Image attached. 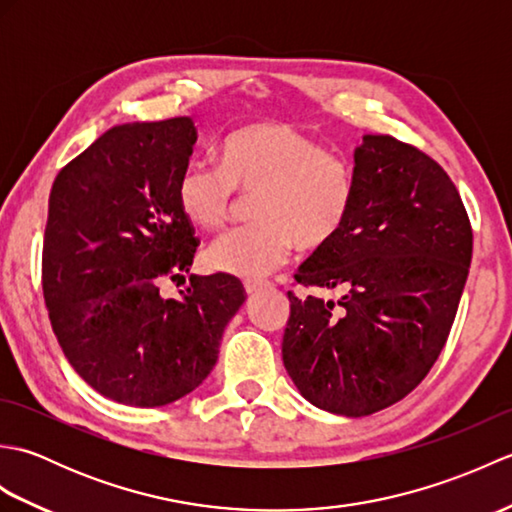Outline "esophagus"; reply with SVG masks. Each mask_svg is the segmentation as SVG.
<instances>
[{
    "mask_svg": "<svg viewBox=\"0 0 512 512\" xmlns=\"http://www.w3.org/2000/svg\"><path fill=\"white\" fill-rule=\"evenodd\" d=\"M268 284H264V281H246L244 284V290L248 292V295H257L259 290H264Z\"/></svg>",
    "mask_w": 512,
    "mask_h": 512,
    "instance_id": "esophagus-1",
    "label": "esophagus"
}]
</instances>
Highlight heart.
Masks as SVG:
<instances>
[{
    "label": "heart",
    "instance_id": "obj_1",
    "mask_svg": "<svg viewBox=\"0 0 512 512\" xmlns=\"http://www.w3.org/2000/svg\"><path fill=\"white\" fill-rule=\"evenodd\" d=\"M237 189L255 195L257 224L206 248L215 273L262 279L286 262L292 246L332 244L350 220L356 182L350 162L323 151L317 138L284 121L250 123L222 143V165L193 160L182 169L180 211L202 231H220L237 206Z\"/></svg>",
    "mask_w": 512,
    "mask_h": 512
}]
</instances>
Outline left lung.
<instances>
[{
	"label": "left lung",
	"instance_id": "obj_1",
	"mask_svg": "<svg viewBox=\"0 0 512 512\" xmlns=\"http://www.w3.org/2000/svg\"><path fill=\"white\" fill-rule=\"evenodd\" d=\"M354 206L341 235L295 275L339 301L288 292L286 372L314 407L347 418L385 409L438 361L469 277L473 231L436 160L391 136L354 149Z\"/></svg>",
	"mask_w": 512,
	"mask_h": 512
}]
</instances>
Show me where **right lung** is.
Segmentation results:
<instances>
[{
  "label": "right lung",
  "mask_w": 512,
  "mask_h": 512,
  "mask_svg": "<svg viewBox=\"0 0 512 512\" xmlns=\"http://www.w3.org/2000/svg\"><path fill=\"white\" fill-rule=\"evenodd\" d=\"M198 140L189 116L107 129L54 178L43 235V297L74 372L101 396L162 407L211 374L246 301L235 277L191 275L198 239L176 184Z\"/></svg>",
  "instance_id": "add662e5"
}]
</instances>
